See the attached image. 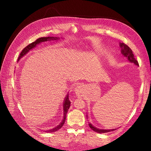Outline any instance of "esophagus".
<instances>
[{
	"instance_id": "34e87169",
	"label": "esophagus",
	"mask_w": 151,
	"mask_h": 151,
	"mask_svg": "<svg viewBox=\"0 0 151 151\" xmlns=\"http://www.w3.org/2000/svg\"><path fill=\"white\" fill-rule=\"evenodd\" d=\"M74 91H75L76 95L78 96V97H82V93H84V88H83V86L81 84H78L76 86L74 89Z\"/></svg>"
}]
</instances>
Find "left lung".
Segmentation results:
<instances>
[{
    "instance_id": "left-lung-1",
    "label": "left lung",
    "mask_w": 151,
    "mask_h": 151,
    "mask_svg": "<svg viewBox=\"0 0 151 151\" xmlns=\"http://www.w3.org/2000/svg\"><path fill=\"white\" fill-rule=\"evenodd\" d=\"M120 47L121 48V54H123L124 56L127 58L128 60L131 63H134L135 65L139 66V63L137 62V61L136 60L135 58H134V54L132 52V50H131L130 48L127 46V45H125L124 43H120ZM89 126L90 127V129H92L95 132H97V133H106V132H109L110 131H113L115 129H111V130H104V129H99L97 128H96L93 127V125H92L91 123H89Z\"/></svg>"
}]
</instances>
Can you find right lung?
Returning <instances> with one entry per match:
<instances>
[{"label": "right lung", "instance_id": "add662e5", "mask_svg": "<svg viewBox=\"0 0 151 151\" xmlns=\"http://www.w3.org/2000/svg\"><path fill=\"white\" fill-rule=\"evenodd\" d=\"M60 37H40V38H38L37 40H36V41H34V42H32V43L29 44L28 45H27L26 47L23 49L21 51V52L19 54V56L18 58V60H20L22 56H24L25 54H26L27 52H29V51L32 49L33 48L36 47V46L37 45L40 44L41 42H45V41H50V40H59ZM70 102L69 99V94H67V96L65 98V100H64L63 102V119L62 121L60 123V124L58 125L57 127H56L55 128H54L52 129H50L49 130H46L45 132H56L57 130H60L61 128L63 127V125L65 123V119H66V114L67 113V111H68L69 108L70 107Z\"/></svg>", "mask_w": 151, "mask_h": 151}]
</instances>
